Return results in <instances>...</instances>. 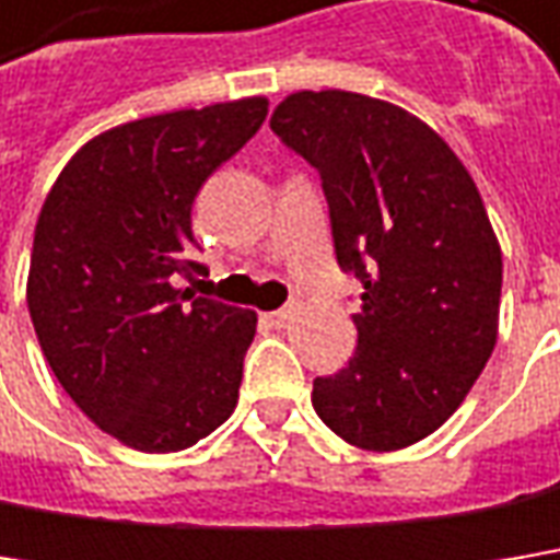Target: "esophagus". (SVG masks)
<instances>
[{
    "label": "esophagus",
    "instance_id": "1",
    "mask_svg": "<svg viewBox=\"0 0 560 560\" xmlns=\"http://www.w3.org/2000/svg\"><path fill=\"white\" fill-rule=\"evenodd\" d=\"M266 319H269V323H272V326H276V329H284V326H288V323H291V311H288V307H284V311L266 313Z\"/></svg>",
    "mask_w": 560,
    "mask_h": 560
}]
</instances>
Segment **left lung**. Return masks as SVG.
I'll use <instances>...</instances> for the list:
<instances>
[{"mask_svg":"<svg viewBox=\"0 0 560 560\" xmlns=\"http://www.w3.org/2000/svg\"><path fill=\"white\" fill-rule=\"evenodd\" d=\"M269 126L319 171L336 259L364 288L358 351L313 380V409L351 446L418 444L498 342L504 262L476 180L428 122L368 94L294 91Z\"/></svg>","mask_w":560,"mask_h":560,"instance_id":"left-lung-1","label":"left lung"}]
</instances>
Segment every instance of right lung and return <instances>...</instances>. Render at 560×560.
I'll use <instances>...</instances> for the list:
<instances>
[{"instance_id":"add662e5","label":"right lung","mask_w":560,"mask_h":560,"mask_svg":"<svg viewBox=\"0 0 560 560\" xmlns=\"http://www.w3.org/2000/svg\"><path fill=\"white\" fill-rule=\"evenodd\" d=\"M266 97L114 126L72 154L34 228L27 311L72 402L119 444L177 453L231 418L256 313L196 298L192 202Z\"/></svg>"}]
</instances>
